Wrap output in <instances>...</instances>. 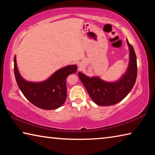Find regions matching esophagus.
Segmentation results:
<instances>
[{
  "instance_id": "obj_1",
  "label": "esophagus",
  "mask_w": 155,
  "mask_h": 155,
  "mask_svg": "<svg viewBox=\"0 0 155 155\" xmlns=\"http://www.w3.org/2000/svg\"><path fill=\"white\" fill-rule=\"evenodd\" d=\"M84 67H85V64H84L83 62H80L79 64H78V69L79 70H82Z\"/></svg>"
}]
</instances>
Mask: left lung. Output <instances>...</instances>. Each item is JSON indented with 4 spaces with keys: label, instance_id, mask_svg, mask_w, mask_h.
I'll return each mask as SVG.
<instances>
[{
    "label": "left lung",
    "instance_id": "left-lung-1",
    "mask_svg": "<svg viewBox=\"0 0 155 155\" xmlns=\"http://www.w3.org/2000/svg\"><path fill=\"white\" fill-rule=\"evenodd\" d=\"M129 48V64L127 70L121 78L114 82H107L98 77H89L78 72L81 82L89 95L96 104L110 106L122 101L134 86L137 74V57L134 48L127 40Z\"/></svg>",
    "mask_w": 155,
    "mask_h": 155
}]
</instances>
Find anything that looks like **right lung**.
Listing matches in <instances>:
<instances>
[{
	"instance_id": "obj_1",
	"label": "right lung",
	"mask_w": 155,
	"mask_h": 155,
	"mask_svg": "<svg viewBox=\"0 0 155 155\" xmlns=\"http://www.w3.org/2000/svg\"><path fill=\"white\" fill-rule=\"evenodd\" d=\"M77 71V65H67L57 70L46 81L30 82L20 75L14 57V74L18 87L28 101L42 109H55L63 105L67 97L66 78Z\"/></svg>"
}]
</instances>
